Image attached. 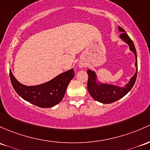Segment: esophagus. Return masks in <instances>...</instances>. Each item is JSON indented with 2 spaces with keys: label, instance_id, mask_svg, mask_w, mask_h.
Returning a JSON list of instances; mask_svg holds the SVG:
<instances>
[{
  "label": "esophagus",
  "instance_id": "esophagus-1",
  "mask_svg": "<svg viewBox=\"0 0 150 150\" xmlns=\"http://www.w3.org/2000/svg\"><path fill=\"white\" fill-rule=\"evenodd\" d=\"M80 68H82V67H83V65H80Z\"/></svg>",
  "mask_w": 150,
  "mask_h": 150
}]
</instances>
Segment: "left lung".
Instances as JSON below:
<instances>
[{"instance_id":"1","label":"left lung","mask_w":150,"mask_h":150,"mask_svg":"<svg viewBox=\"0 0 150 150\" xmlns=\"http://www.w3.org/2000/svg\"><path fill=\"white\" fill-rule=\"evenodd\" d=\"M118 30L120 32L122 33L120 35V38L129 45V50L134 53V56H135L134 65L136 67V72L124 87H120L117 85H112V84L102 83L98 80L96 72L88 69L87 72L88 74V90L89 93L90 94L94 100H97L100 103H104V104L114 103L117 100L121 99L129 93L132 87L134 86V83L136 81L137 74V59L136 49L134 43L126 33L124 29L119 26Z\"/></svg>"}]
</instances>
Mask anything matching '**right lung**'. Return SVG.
I'll use <instances>...</instances> for the list:
<instances>
[{
    "mask_svg": "<svg viewBox=\"0 0 150 150\" xmlns=\"http://www.w3.org/2000/svg\"><path fill=\"white\" fill-rule=\"evenodd\" d=\"M74 76L75 72L73 69H70L45 83L27 86L18 81L10 70L11 83L16 93L25 101L42 108H52L58 104Z\"/></svg>",
    "mask_w": 150,
    "mask_h": 150,
    "instance_id": "add662e5",
    "label": "right lung"
}]
</instances>
